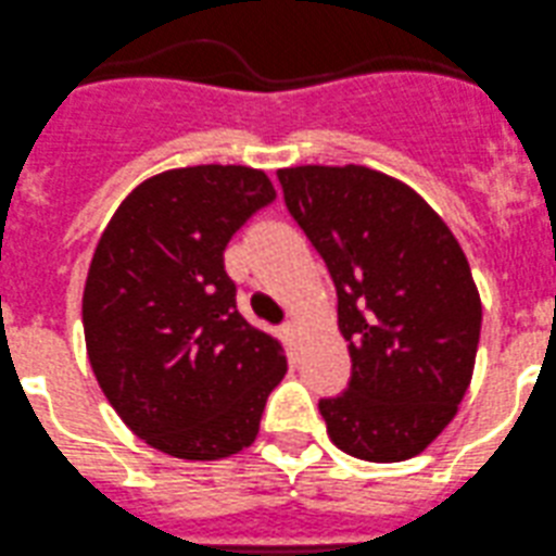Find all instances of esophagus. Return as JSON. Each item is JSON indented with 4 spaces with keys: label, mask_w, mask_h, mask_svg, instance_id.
I'll list each match as a JSON object with an SVG mask.
<instances>
[{
    "label": "esophagus",
    "mask_w": 556,
    "mask_h": 556,
    "mask_svg": "<svg viewBox=\"0 0 556 556\" xmlns=\"http://www.w3.org/2000/svg\"><path fill=\"white\" fill-rule=\"evenodd\" d=\"M283 332H287L289 338H294V336H298V321H294V319L283 321Z\"/></svg>",
    "instance_id": "esophagus-1"
}]
</instances>
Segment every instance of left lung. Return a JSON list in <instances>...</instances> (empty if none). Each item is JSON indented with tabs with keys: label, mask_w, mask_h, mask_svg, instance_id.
I'll return each mask as SVG.
<instances>
[{
	"label": "left lung",
	"mask_w": 556,
	"mask_h": 556,
	"mask_svg": "<svg viewBox=\"0 0 556 556\" xmlns=\"http://www.w3.org/2000/svg\"><path fill=\"white\" fill-rule=\"evenodd\" d=\"M289 215L325 262L352 379L319 399L330 440L366 462H404L453 420L475 368L480 298L445 220L366 166L281 168Z\"/></svg>",
	"instance_id": "1"
}]
</instances>
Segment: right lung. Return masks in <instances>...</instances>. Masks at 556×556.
<instances>
[{
    "label": "right lung",
    "mask_w": 556,
    "mask_h": 556,
    "mask_svg": "<svg viewBox=\"0 0 556 556\" xmlns=\"http://www.w3.org/2000/svg\"><path fill=\"white\" fill-rule=\"evenodd\" d=\"M273 199L256 168H174L141 182L100 237L81 308L89 363L125 426L168 456L213 462L251 445L287 374L224 269L235 231Z\"/></svg>",
    "instance_id": "right-lung-1"
}]
</instances>
